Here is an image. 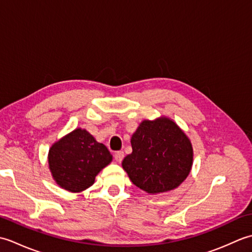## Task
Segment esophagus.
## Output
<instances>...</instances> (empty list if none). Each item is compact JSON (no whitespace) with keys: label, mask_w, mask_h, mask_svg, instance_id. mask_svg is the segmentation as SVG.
<instances>
[{"label":"esophagus","mask_w":252,"mask_h":252,"mask_svg":"<svg viewBox=\"0 0 252 252\" xmlns=\"http://www.w3.org/2000/svg\"><path fill=\"white\" fill-rule=\"evenodd\" d=\"M123 157H125V153H123L122 151H119V152H117L115 154V159H116V161H118V162H121Z\"/></svg>","instance_id":"34e87169"}]
</instances>
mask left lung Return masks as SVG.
Returning a JSON list of instances; mask_svg holds the SVG:
<instances>
[{
  "mask_svg": "<svg viewBox=\"0 0 252 252\" xmlns=\"http://www.w3.org/2000/svg\"><path fill=\"white\" fill-rule=\"evenodd\" d=\"M131 145L132 153L123 159L122 168L132 183L148 194L176 189L190 172L191 143L169 118L141 122Z\"/></svg>",
  "mask_w": 252,
  "mask_h": 252,
  "instance_id": "left-lung-1",
  "label": "left lung"
}]
</instances>
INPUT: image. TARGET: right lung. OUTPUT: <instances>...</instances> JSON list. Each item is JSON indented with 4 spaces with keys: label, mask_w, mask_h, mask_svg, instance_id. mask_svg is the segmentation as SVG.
Listing matches in <instances>:
<instances>
[{
    "label": "right lung",
    "mask_w": 252,
    "mask_h": 252,
    "mask_svg": "<svg viewBox=\"0 0 252 252\" xmlns=\"http://www.w3.org/2000/svg\"><path fill=\"white\" fill-rule=\"evenodd\" d=\"M112 160L104 144L96 142L87 130L76 129L52 145L49 167L62 189L80 192L92 186L95 176Z\"/></svg>",
    "instance_id": "1"
}]
</instances>
